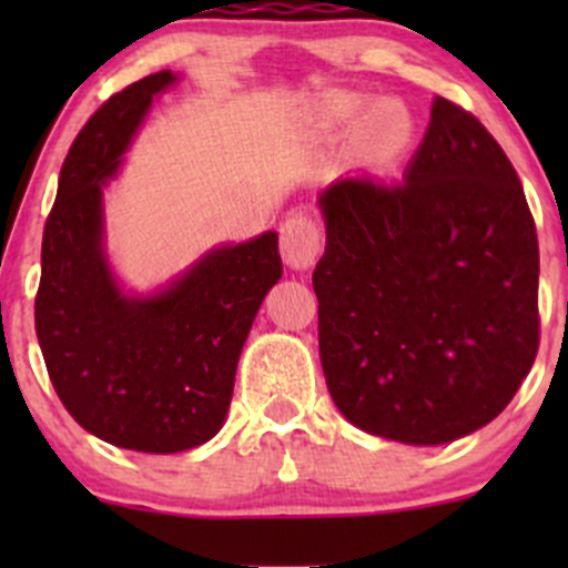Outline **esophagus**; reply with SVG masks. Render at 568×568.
<instances>
[{
	"label": "esophagus",
	"instance_id": "34e87169",
	"mask_svg": "<svg viewBox=\"0 0 568 568\" xmlns=\"http://www.w3.org/2000/svg\"><path fill=\"white\" fill-rule=\"evenodd\" d=\"M321 250V233L316 220L307 214H294L280 225V252L283 261L296 272H305L316 263Z\"/></svg>",
	"mask_w": 568,
	"mask_h": 568
}]
</instances>
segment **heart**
<instances>
[{
  "label": "heart",
  "mask_w": 568,
  "mask_h": 568,
  "mask_svg": "<svg viewBox=\"0 0 568 568\" xmlns=\"http://www.w3.org/2000/svg\"><path fill=\"white\" fill-rule=\"evenodd\" d=\"M316 114L326 129H354V140L363 156L374 162H387L395 159L412 140V114L409 109L398 101L385 99L368 106V99L348 90H332L321 95L316 104Z\"/></svg>",
  "instance_id": "heart-1"
}]
</instances>
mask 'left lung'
<instances>
[{"label":"left lung","mask_w":568,"mask_h":568,"mask_svg":"<svg viewBox=\"0 0 568 568\" xmlns=\"http://www.w3.org/2000/svg\"><path fill=\"white\" fill-rule=\"evenodd\" d=\"M318 205V354L343 417L406 445L495 420L538 352L536 225L495 136L437 95L400 181L341 178Z\"/></svg>","instance_id":"obj_1"}]
</instances>
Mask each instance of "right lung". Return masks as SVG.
I'll return each instance as SVG.
<instances>
[{"label": "right lung", "instance_id": "1", "mask_svg": "<svg viewBox=\"0 0 568 568\" xmlns=\"http://www.w3.org/2000/svg\"><path fill=\"white\" fill-rule=\"evenodd\" d=\"M159 71L84 123L45 220L36 332L62 406L84 432L142 454L209 443L233 398L236 365L263 296L283 277L277 233L222 244L156 294H125L104 250V186L153 99Z\"/></svg>", "mask_w": 568, "mask_h": 568}]
</instances>
